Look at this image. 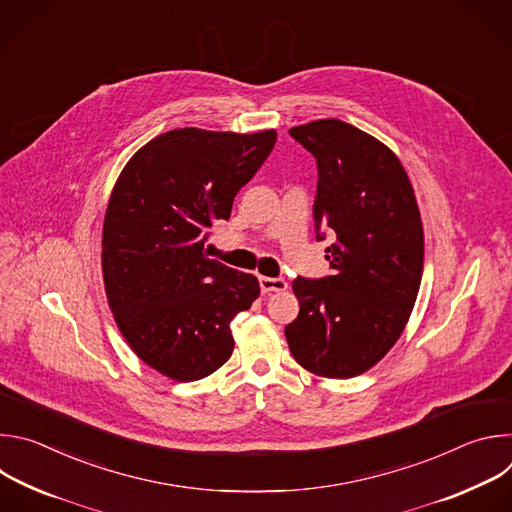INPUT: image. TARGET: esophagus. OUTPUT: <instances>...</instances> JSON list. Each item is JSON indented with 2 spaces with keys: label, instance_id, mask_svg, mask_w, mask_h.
<instances>
[{
  "label": "esophagus",
  "instance_id": "34e87169",
  "mask_svg": "<svg viewBox=\"0 0 512 512\" xmlns=\"http://www.w3.org/2000/svg\"><path fill=\"white\" fill-rule=\"evenodd\" d=\"M259 287H261L263 294H269V291H283V289H287V283L281 277H259Z\"/></svg>",
  "mask_w": 512,
  "mask_h": 512
}]
</instances>
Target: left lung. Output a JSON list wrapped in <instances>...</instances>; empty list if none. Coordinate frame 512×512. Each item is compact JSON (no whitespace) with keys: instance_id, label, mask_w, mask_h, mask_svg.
<instances>
[{"instance_id":"left-lung-1","label":"left lung","mask_w":512,"mask_h":512,"mask_svg":"<svg viewBox=\"0 0 512 512\" xmlns=\"http://www.w3.org/2000/svg\"><path fill=\"white\" fill-rule=\"evenodd\" d=\"M316 158V239L330 275L296 277L298 318L285 326L291 354L314 375L350 379L377 364L401 336L423 271V229L397 156L340 119L291 127Z\"/></svg>"}]
</instances>
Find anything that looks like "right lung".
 I'll return each instance as SVG.
<instances>
[{
	"label": "right lung",
	"mask_w": 512,
	"mask_h": 512,
	"mask_svg": "<svg viewBox=\"0 0 512 512\" xmlns=\"http://www.w3.org/2000/svg\"><path fill=\"white\" fill-rule=\"evenodd\" d=\"M251 135L174 129L123 168L103 225V279L133 352L174 381H198L231 358L233 318L259 296L249 273L208 259L204 243L229 221L237 192L275 145Z\"/></svg>",
	"instance_id": "obj_1"
}]
</instances>
